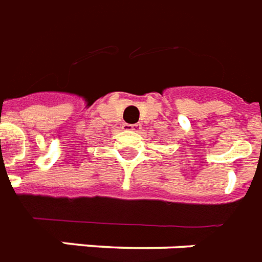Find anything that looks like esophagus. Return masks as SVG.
Here are the masks:
<instances>
[{
	"label": "esophagus",
	"instance_id": "1",
	"mask_svg": "<svg viewBox=\"0 0 262 262\" xmlns=\"http://www.w3.org/2000/svg\"><path fill=\"white\" fill-rule=\"evenodd\" d=\"M123 128L125 131H134V133H138V131H141L142 125L139 123H135V124H128V123H124L123 124Z\"/></svg>",
	"mask_w": 262,
	"mask_h": 262
}]
</instances>
